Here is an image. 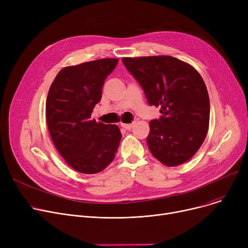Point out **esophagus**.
<instances>
[{
	"instance_id": "1",
	"label": "esophagus",
	"mask_w": 248,
	"mask_h": 248,
	"mask_svg": "<svg viewBox=\"0 0 248 248\" xmlns=\"http://www.w3.org/2000/svg\"><path fill=\"white\" fill-rule=\"evenodd\" d=\"M124 128L127 129V131H129V129H132L134 127V124H121Z\"/></svg>"
}]
</instances>
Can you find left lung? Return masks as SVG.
I'll list each match as a JSON object with an SVG mask.
<instances>
[{"instance_id":"obj_1","label":"left lung","mask_w":248,"mask_h":248,"mask_svg":"<svg viewBox=\"0 0 248 248\" xmlns=\"http://www.w3.org/2000/svg\"><path fill=\"white\" fill-rule=\"evenodd\" d=\"M123 62L162 116L150 122L147 142L168 167L189 161L209 128L210 101L203 78L190 64L172 56L124 57Z\"/></svg>"}]
</instances>
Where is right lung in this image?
<instances>
[{
	"label": "right lung",
	"mask_w": 248,
	"mask_h": 248,
	"mask_svg": "<svg viewBox=\"0 0 248 248\" xmlns=\"http://www.w3.org/2000/svg\"><path fill=\"white\" fill-rule=\"evenodd\" d=\"M117 62L103 58L64 67L49 88L46 121L50 137L65 162L82 174L104 170L120 146L119 126L90 120L104 80Z\"/></svg>",
	"instance_id": "add662e5"
}]
</instances>
